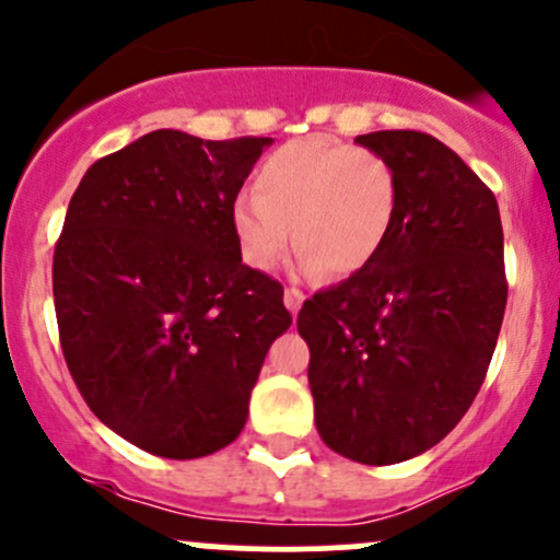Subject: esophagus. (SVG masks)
<instances>
[{"mask_svg": "<svg viewBox=\"0 0 560 560\" xmlns=\"http://www.w3.org/2000/svg\"><path fill=\"white\" fill-rule=\"evenodd\" d=\"M303 300H305V295L298 290V287H287V290H284V303H287V308L292 311V314H298L300 305H303Z\"/></svg>", "mask_w": 560, "mask_h": 560, "instance_id": "esophagus-1", "label": "esophagus"}]
</instances>
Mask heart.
I'll return each instance as SVG.
<instances>
[{
	"instance_id": "obj_1",
	"label": "heart",
	"mask_w": 560,
	"mask_h": 560,
	"mask_svg": "<svg viewBox=\"0 0 560 560\" xmlns=\"http://www.w3.org/2000/svg\"><path fill=\"white\" fill-rule=\"evenodd\" d=\"M255 187L235 196L231 209L241 257L255 270L273 268L295 233L300 273H357L384 246L399 203L388 158L325 139L270 152Z\"/></svg>"
}]
</instances>
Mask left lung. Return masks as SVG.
<instances>
[{
    "label": "left lung",
    "instance_id": "obj_1",
    "mask_svg": "<svg viewBox=\"0 0 560 560\" xmlns=\"http://www.w3.org/2000/svg\"><path fill=\"white\" fill-rule=\"evenodd\" d=\"M399 203L384 246L298 314L322 440L359 464L408 462L462 421L486 381L508 305L493 192L421 131H373Z\"/></svg>",
    "mask_w": 560,
    "mask_h": 560
}]
</instances>
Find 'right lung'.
<instances>
[{"mask_svg": "<svg viewBox=\"0 0 560 560\" xmlns=\"http://www.w3.org/2000/svg\"><path fill=\"white\" fill-rule=\"evenodd\" d=\"M273 139L144 133L93 163L52 252L63 359L112 432L163 458L241 434L284 287L241 262L231 209Z\"/></svg>", "mask_w": 560, "mask_h": 560, "instance_id": "1", "label": "right lung"}]
</instances>
